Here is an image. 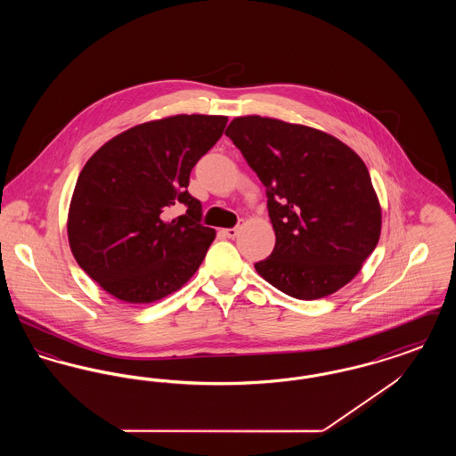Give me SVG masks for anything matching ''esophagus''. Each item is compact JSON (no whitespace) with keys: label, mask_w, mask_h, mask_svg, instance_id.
<instances>
[{"label":"esophagus","mask_w":456,"mask_h":456,"mask_svg":"<svg viewBox=\"0 0 456 456\" xmlns=\"http://www.w3.org/2000/svg\"><path fill=\"white\" fill-rule=\"evenodd\" d=\"M242 225H244V222H242V220H240V222H239V224H238V225H236V227H232V229H224V231H222V234H224V236H225V238L234 239V238H236V236H238L239 229H240V227H242Z\"/></svg>","instance_id":"esophagus-1"}]
</instances>
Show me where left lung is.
Returning <instances> with one entry per match:
<instances>
[{
	"label": "left lung",
	"mask_w": 456,
	"mask_h": 456,
	"mask_svg": "<svg viewBox=\"0 0 456 456\" xmlns=\"http://www.w3.org/2000/svg\"><path fill=\"white\" fill-rule=\"evenodd\" d=\"M225 134L266 188L275 248L256 272L303 301L347 285L381 234L362 159L325 131L273 118L240 116Z\"/></svg>",
	"instance_id": "8db88e82"
}]
</instances>
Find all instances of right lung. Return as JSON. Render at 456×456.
Masks as SVG:
<instances>
[{"label": "right lung", "instance_id": "add662e5", "mask_svg": "<svg viewBox=\"0 0 456 456\" xmlns=\"http://www.w3.org/2000/svg\"><path fill=\"white\" fill-rule=\"evenodd\" d=\"M227 116L177 114L119 133L77 179L68 240L80 268L119 301L149 304L195 275L216 231L200 224L190 174ZM183 216L170 218L174 208Z\"/></svg>", "mask_w": 456, "mask_h": 456}]
</instances>
